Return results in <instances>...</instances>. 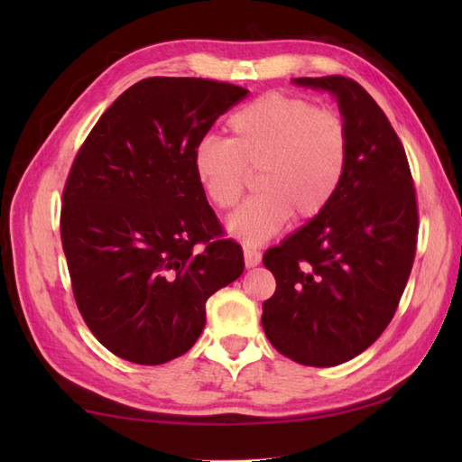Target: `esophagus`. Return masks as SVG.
Wrapping results in <instances>:
<instances>
[{
    "label": "esophagus",
    "mask_w": 462,
    "mask_h": 462,
    "mask_svg": "<svg viewBox=\"0 0 462 462\" xmlns=\"http://www.w3.org/2000/svg\"><path fill=\"white\" fill-rule=\"evenodd\" d=\"M242 250H244V262H246L248 268L258 266L262 262V254L256 246H252V244H242Z\"/></svg>",
    "instance_id": "1"
}]
</instances>
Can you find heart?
<instances>
[{"mask_svg":"<svg viewBox=\"0 0 462 462\" xmlns=\"http://www.w3.org/2000/svg\"><path fill=\"white\" fill-rule=\"evenodd\" d=\"M232 136H208L192 152L196 179L216 208L236 206L258 169V194L230 216L246 244L266 242L296 214L311 220L336 199L349 162L341 115L301 97L268 93L228 119Z\"/></svg>","mask_w":462,"mask_h":462,"instance_id":"b5f03b06","label":"heart"}]
</instances>
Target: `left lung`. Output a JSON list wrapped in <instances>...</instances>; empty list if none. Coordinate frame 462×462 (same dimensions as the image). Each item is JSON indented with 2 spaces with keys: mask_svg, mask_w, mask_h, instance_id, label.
Masks as SVG:
<instances>
[{
  "mask_svg": "<svg viewBox=\"0 0 462 462\" xmlns=\"http://www.w3.org/2000/svg\"><path fill=\"white\" fill-rule=\"evenodd\" d=\"M293 83L337 97L349 162L328 208L263 254L276 291L262 326L282 356L331 367L365 351L395 316L417 252V192L395 129L357 81Z\"/></svg>",
  "mask_w": 462,
  "mask_h": 462,
  "instance_id": "obj_1",
  "label": "left lung"
}]
</instances>
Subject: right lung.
Here are the masks:
<instances>
[{"label":"right lung","mask_w":462,"mask_h":462,"mask_svg":"<svg viewBox=\"0 0 462 462\" xmlns=\"http://www.w3.org/2000/svg\"><path fill=\"white\" fill-rule=\"evenodd\" d=\"M238 85L149 77L87 134L67 174L61 244L87 328L116 357L161 365L204 329L206 300L244 270L196 179L192 152Z\"/></svg>","instance_id":"1"}]
</instances>
